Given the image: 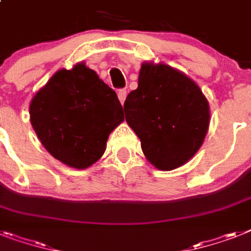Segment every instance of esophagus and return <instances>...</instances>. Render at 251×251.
Masks as SVG:
<instances>
[{"label":"esophagus","instance_id":"esophagus-1","mask_svg":"<svg viewBox=\"0 0 251 251\" xmlns=\"http://www.w3.org/2000/svg\"><path fill=\"white\" fill-rule=\"evenodd\" d=\"M126 97H127V91L123 90V88L118 91V99H119V101H121L122 105H123L124 101H126Z\"/></svg>","mask_w":251,"mask_h":251}]
</instances>
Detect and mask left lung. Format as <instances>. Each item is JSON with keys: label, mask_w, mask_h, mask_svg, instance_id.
<instances>
[{"label": "left lung", "mask_w": 251, "mask_h": 251, "mask_svg": "<svg viewBox=\"0 0 251 251\" xmlns=\"http://www.w3.org/2000/svg\"><path fill=\"white\" fill-rule=\"evenodd\" d=\"M124 113L145 156L161 171L190 160L209 127V103L201 90L164 64H142L137 90L126 99Z\"/></svg>", "instance_id": "1"}]
</instances>
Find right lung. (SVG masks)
<instances>
[{"label": "right lung", "mask_w": 251, "mask_h": 251, "mask_svg": "<svg viewBox=\"0 0 251 251\" xmlns=\"http://www.w3.org/2000/svg\"><path fill=\"white\" fill-rule=\"evenodd\" d=\"M29 114L45 149L76 169L102 156L110 132L124 121L117 93L84 64L53 74L33 97Z\"/></svg>", "instance_id": "obj_1"}]
</instances>
